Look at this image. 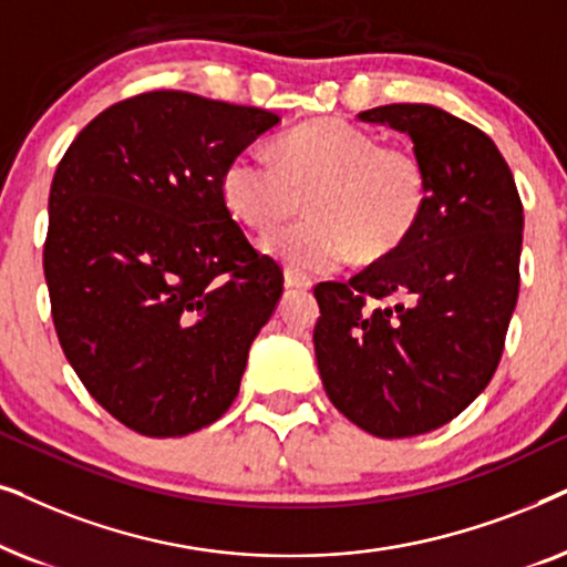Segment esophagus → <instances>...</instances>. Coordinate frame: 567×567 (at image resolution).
I'll return each instance as SVG.
<instances>
[{"instance_id": "1", "label": "esophagus", "mask_w": 567, "mask_h": 567, "mask_svg": "<svg viewBox=\"0 0 567 567\" xmlns=\"http://www.w3.org/2000/svg\"><path fill=\"white\" fill-rule=\"evenodd\" d=\"M311 279L303 275H296V271H285V288L288 290H311Z\"/></svg>"}]
</instances>
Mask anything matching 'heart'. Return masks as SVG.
Wrapping results in <instances>:
<instances>
[{
    "label": "heart",
    "mask_w": 567,
    "mask_h": 567,
    "mask_svg": "<svg viewBox=\"0 0 567 567\" xmlns=\"http://www.w3.org/2000/svg\"><path fill=\"white\" fill-rule=\"evenodd\" d=\"M220 194L254 233L275 230L308 199L311 220L261 244L269 259L306 277L344 267L354 251L365 261L396 251L427 207V173L410 150L383 147L352 121L313 118L279 137L277 161L261 147L233 155Z\"/></svg>",
    "instance_id": "b5f03b06"
}]
</instances>
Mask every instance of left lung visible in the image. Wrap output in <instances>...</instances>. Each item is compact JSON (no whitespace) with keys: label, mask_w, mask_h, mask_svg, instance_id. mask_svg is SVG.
<instances>
[{"label":"left lung","mask_w":567,"mask_h":567,"mask_svg":"<svg viewBox=\"0 0 567 567\" xmlns=\"http://www.w3.org/2000/svg\"><path fill=\"white\" fill-rule=\"evenodd\" d=\"M406 134L427 207L396 251L350 282L313 290L327 396L379 437H412L462 414L493 379L518 300L524 207L495 142L427 103L358 113Z\"/></svg>","instance_id":"8db88e82"}]
</instances>
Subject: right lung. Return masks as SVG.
Listing matches in <instances>:
<instances>
[{
	"label": "right lung",
	"mask_w": 567,
	"mask_h": 567,
	"mask_svg": "<svg viewBox=\"0 0 567 567\" xmlns=\"http://www.w3.org/2000/svg\"><path fill=\"white\" fill-rule=\"evenodd\" d=\"M279 116L181 90L105 109L49 194L43 271L62 350L105 412L150 437L213 425L282 298L220 176Z\"/></svg>",
	"instance_id": "1"
}]
</instances>
